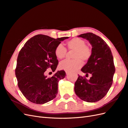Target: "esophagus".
Masks as SVG:
<instances>
[{
	"mask_svg": "<svg viewBox=\"0 0 128 128\" xmlns=\"http://www.w3.org/2000/svg\"><path fill=\"white\" fill-rule=\"evenodd\" d=\"M65 72H66V74H68V71H65Z\"/></svg>",
	"mask_w": 128,
	"mask_h": 128,
	"instance_id": "obj_1",
	"label": "esophagus"
}]
</instances>
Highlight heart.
I'll return each mask as SVG.
<instances>
[{"mask_svg": "<svg viewBox=\"0 0 128 128\" xmlns=\"http://www.w3.org/2000/svg\"><path fill=\"white\" fill-rule=\"evenodd\" d=\"M68 50L74 51L73 60H66L61 62L60 68L62 70L68 72H74L79 69L82 65V60L86 62L90 60L92 54L91 48L86 45L83 39L74 38L67 42ZM66 49L63 45L59 44L54 50V54L58 59H63L66 54Z\"/></svg>", "mask_w": 128, "mask_h": 128, "instance_id": "obj_1", "label": "heart"}]
</instances>
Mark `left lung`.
<instances>
[{"label": "left lung", "instance_id": "8db88e82", "mask_svg": "<svg viewBox=\"0 0 128 128\" xmlns=\"http://www.w3.org/2000/svg\"><path fill=\"white\" fill-rule=\"evenodd\" d=\"M78 37L86 39L92 45V54L81 71L91 74L90 80L78 76L74 83V92L82 100L94 103L106 95L113 82L115 67L112 52L103 39L92 33L82 34Z\"/></svg>", "mask_w": 128, "mask_h": 128}]
</instances>
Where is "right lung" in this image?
Here are the masks:
<instances>
[{"mask_svg":"<svg viewBox=\"0 0 128 128\" xmlns=\"http://www.w3.org/2000/svg\"><path fill=\"white\" fill-rule=\"evenodd\" d=\"M68 37L54 39L38 34L31 38L22 48L18 56L15 74L18 86L25 97L31 102L42 104L50 101L58 94V83L66 73L58 71L51 77L44 73L48 68L54 72L58 60L54 50Z\"/></svg>","mask_w":128,"mask_h":128,"instance_id":"add662e5","label":"right lung"}]
</instances>
